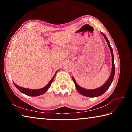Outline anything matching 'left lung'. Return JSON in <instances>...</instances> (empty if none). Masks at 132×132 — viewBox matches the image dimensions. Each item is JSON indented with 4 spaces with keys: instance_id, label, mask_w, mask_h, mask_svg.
Here are the masks:
<instances>
[{
    "instance_id": "left-lung-1",
    "label": "left lung",
    "mask_w": 132,
    "mask_h": 132,
    "mask_svg": "<svg viewBox=\"0 0 132 132\" xmlns=\"http://www.w3.org/2000/svg\"><path fill=\"white\" fill-rule=\"evenodd\" d=\"M101 34L104 37L105 39V40L106 41L107 44H108V45L111 51V53L112 55V71H111L110 76H109V79L106 81L104 85H102V86L101 87H100L96 89H94V90H86V89H84L83 88L79 86V85L77 84V82H76L74 78L73 77V80L75 82L76 88L77 90L79 91V93L81 94V95L86 96V97H97L98 96L102 95L103 94L105 93V91L108 90L109 87H110L112 82L113 80V78H114L115 72V63H114V57H113L112 48H111V46L110 45V43H109V42L108 41V38H106V35H105L104 33L102 32H101Z\"/></svg>"
}]
</instances>
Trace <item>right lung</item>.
I'll return each instance as SVG.
<instances>
[{"instance_id": "right-lung-1", "label": "right lung", "mask_w": 132, "mask_h": 132, "mask_svg": "<svg viewBox=\"0 0 132 132\" xmlns=\"http://www.w3.org/2000/svg\"><path fill=\"white\" fill-rule=\"evenodd\" d=\"M55 75H56V73H55ZM55 75L53 76L52 79L51 80V81L49 82V83L46 85L45 87H44L42 88L41 89H38V90H31V89L25 88L17 86V85L15 83H14V82H14V86L16 87V88L20 91L21 93H23V94H26L27 95L31 96V97H37V96H39L40 95L42 94L45 93L46 91L48 90V89L50 87L51 83H52L53 80V79H54Z\"/></svg>"}]
</instances>
